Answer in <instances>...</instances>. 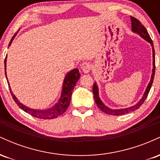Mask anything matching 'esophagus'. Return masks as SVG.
I'll use <instances>...</instances> for the list:
<instances>
[{
	"label": "esophagus",
	"mask_w": 160,
	"mask_h": 160,
	"mask_svg": "<svg viewBox=\"0 0 160 160\" xmlns=\"http://www.w3.org/2000/svg\"><path fill=\"white\" fill-rule=\"evenodd\" d=\"M81 69L82 72H84L85 74H87L91 70V65L89 62H83L81 65Z\"/></svg>",
	"instance_id": "1"
}]
</instances>
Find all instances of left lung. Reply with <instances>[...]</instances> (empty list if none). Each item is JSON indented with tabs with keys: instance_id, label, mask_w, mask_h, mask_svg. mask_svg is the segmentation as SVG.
<instances>
[{
	"instance_id": "obj_1",
	"label": "left lung",
	"mask_w": 160,
	"mask_h": 160,
	"mask_svg": "<svg viewBox=\"0 0 160 160\" xmlns=\"http://www.w3.org/2000/svg\"><path fill=\"white\" fill-rule=\"evenodd\" d=\"M131 18V22H132V31L133 32L137 33L138 34H139L141 38H144V40H146L148 43H150L151 45L152 49H153V73H152L151 75V79H150V81L149 83H148V87H147L146 90H145V92L143 97L141 98V99L136 104H135L134 106H132L130 108H123V109H117V110H114V109H111V108H108L107 106H105L103 104V102L101 101L100 98H99L98 95V86H97L96 82H94L93 84V88H92V92H93V95H94V98H95V102L96 103L98 107L102 110L104 113H108V114L110 115H113V116H120V115H122L125 114V113H130V112H132L135 110L138 109L139 108L141 107V104L144 103V102L145 101V99L147 98L148 97V93H149L150 88H151L152 83H153V78H154V74H155V51H154V48H153V41H152L151 38L148 34V31L147 29L145 28L144 26L143 25H141V23L138 21L137 19H135V17H132V16H130Z\"/></svg>"
}]
</instances>
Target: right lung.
I'll return each instance as SVG.
<instances>
[{
	"mask_svg": "<svg viewBox=\"0 0 160 160\" xmlns=\"http://www.w3.org/2000/svg\"><path fill=\"white\" fill-rule=\"evenodd\" d=\"M16 33L14 34L13 37L11 39L9 46H10L11 43L13 40L14 38H15ZM7 56L5 58L4 60V67H5V75H6L7 78V72H6V68H7ZM80 78V74L79 73L78 69H74L72 71H71L70 72L66 74L65 80H64L63 82V86H62V95L60 97L59 100H58V103H56L53 106L52 108H49V109L47 110H36V109H32L30 108H28L26 106H25L22 104L21 102H19L16 97L13 95V93L11 91L10 86V93L12 95V98L15 101V102L17 104V105L21 108L22 110H23L24 111L26 112L28 114L33 116V117H36V118L39 119H43V120H50V119H54L57 118L58 117L63 114L66 111V110L68 108L70 102H71V95H72V91L74 89L75 85L78 82V80ZM8 82V81H7Z\"/></svg>",
	"mask_w": 160,
	"mask_h": 160,
	"instance_id": "right-lung-1",
	"label": "right lung"
}]
</instances>
